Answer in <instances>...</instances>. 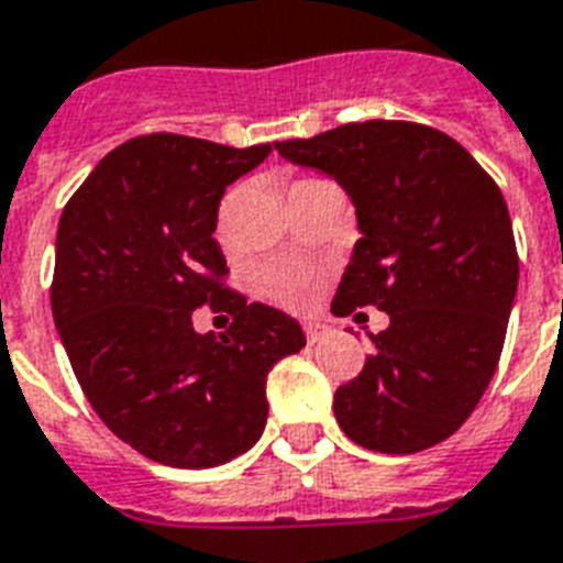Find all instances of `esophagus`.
Segmentation results:
<instances>
[{
	"label": "esophagus",
	"instance_id": "34e87169",
	"mask_svg": "<svg viewBox=\"0 0 563 563\" xmlns=\"http://www.w3.org/2000/svg\"><path fill=\"white\" fill-rule=\"evenodd\" d=\"M303 332H306V341H309V344H314V341H321V338L329 335V327L321 321H306Z\"/></svg>",
	"mask_w": 563,
	"mask_h": 563
}]
</instances>
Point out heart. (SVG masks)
Wrapping results in <instances>:
<instances>
[{
  "mask_svg": "<svg viewBox=\"0 0 563 563\" xmlns=\"http://www.w3.org/2000/svg\"><path fill=\"white\" fill-rule=\"evenodd\" d=\"M303 181H314V178H303ZM303 181H297V185H303ZM260 283L268 297L289 309H309L321 291L318 274L306 266H272L260 274Z\"/></svg>",
  "mask_w": 563,
  "mask_h": 563,
  "instance_id": "heart-1",
  "label": "heart"
}]
</instances>
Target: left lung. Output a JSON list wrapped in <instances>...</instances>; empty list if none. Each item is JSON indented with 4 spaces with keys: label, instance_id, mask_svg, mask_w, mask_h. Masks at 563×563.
Segmentation results:
<instances>
[{
    "label": "left lung",
    "instance_id": "1",
    "mask_svg": "<svg viewBox=\"0 0 563 563\" xmlns=\"http://www.w3.org/2000/svg\"><path fill=\"white\" fill-rule=\"evenodd\" d=\"M291 164L332 176L361 240L332 312L378 306L376 355L335 390V419L361 448L416 454L477 408L504 353L518 249L500 187L451 135L410 121L344 123L277 141Z\"/></svg>",
    "mask_w": 563,
    "mask_h": 563
}]
</instances>
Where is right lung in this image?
Here are the masks:
<instances>
[{"label":"right lung","instance_id":"right-lung-1","mask_svg":"<svg viewBox=\"0 0 563 563\" xmlns=\"http://www.w3.org/2000/svg\"><path fill=\"white\" fill-rule=\"evenodd\" d=\"M268 153L141 135L103 155L59 217V341L95 413L155 463L213 468L245 454L266 428L268 369L306 346L295 318L222 286L219 199ZM205 302L235 314L228 333L195 332Z\"/></svg>","mask_w":563,"mask_h":563}]
</instances>
